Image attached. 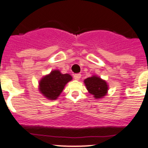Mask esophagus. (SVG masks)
Returning a JSON list of instances; mask_svg holds the SVG:
<instances>
[{"mask_svg": "<svg viewBox=\"0 0 148 148\" xmlns=\"http://www.w3.org/2000/svg\"><path fill=\"white\" fill-rule=\"evenodd\" d=\"M81 77V74H75L74 75V78L76 80H79Z\"/></svg>", "mask_w": 148, "mask_h": 148, "instance_id": "1", "label": "esophagus"}]
</instances>
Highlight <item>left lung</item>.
<instances>
[{
  "mask_svg": "<svg viewBox=\"0 0 148 148\" xmlns=\"http://www.w3.org/2000/svg\"><path fill=\"white\" fill-rule=\"evenodd\" d=\"M85 84L89 93L97 99L103 97L108 90L107 82L96 76L85 79Z\"/></svg>",
  "mask_w": 148,
  "mask_h": 148,
  "instance_id": "8db88e82",
  "label": "left lung"
}]
</instances>
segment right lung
Here are the masks:
<instances>
[{
  "instance_id": "add662e5",
  "label": "right lung",
  "mask_w": 148,
  "mask_h": 148,
  "mask_svg": "<svg viewBox=\"0 0 148 148\" xmlns=\"http://www.w3.org/2000/svg\"><path fill=\"white\" fill-rule=\"evenodd\" d=\"M71 75L61 74L58 70L51 71L49 75L45 76L39 82V90L45 97L55 100L60 94L65 85L71 80Z\"/></svg>"
}]
</instances>
